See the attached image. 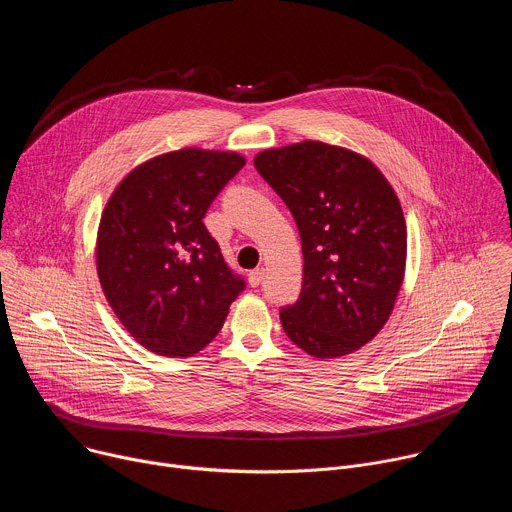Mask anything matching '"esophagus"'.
<instances>
[{
    "mask_svg": "<svg viewBox=\"0 0 512 512\" xmlns=\"http://www.w3.org/2000/svg\"><path fill=\"white\" fill-rule=\"evenodd\" d=\"M263 277H265V269H263V267L249 271V285H251V287H257V285L263 281Z\"/></svg>",
    "mask_w": 512,
    "mask_h": 512,
    "instance_id": "obj_1",
    "label": "esophagus"
}]
</instances>
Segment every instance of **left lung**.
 Wrapping results in <instances>:
<instances>
[{
  "label": "left lung",
  "instance_id": "1",
  "mask_svg": "<svg viewBox=\"0 0 512 512\" xmlns=\"http://www.w3.org/2000/svg\"><path fill=\"white\" fill-rule=\"evenodd\" d=\"M253 162L302 239V294L279 312L285 334L316 358L358 350L387 324L405 277L407 227L393 186L369 158L314 139Z\"/></svg>",
  "mask_w": 512,
  "mask_h": 512
}]
</instances>
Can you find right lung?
Here are the masks:
<instances>
[{"label":"right lung","instance_id":"1","mask_svg":"<svg viewBox=\"0 0 512 512\" xmlns=\"http://www.w3.org/2000/svg\"><path fill=\"white\" fill-rule=\"evenodd\" d=\"M245 162L237 152L182 148L135 166L109 196L99 281L123 328L150 352L196 354L243 291L202 218Z\"/></svg>","mask_w":512,"mask_h":512}]
</instances>
